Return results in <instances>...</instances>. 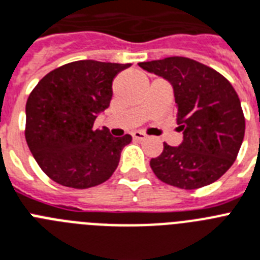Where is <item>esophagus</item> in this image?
I'll return each instance as SVG.
<instances>
[{"label":"esophagus","instance_id":"esophagus-1","mask_svg":"<svg viewBox=\"0 0 260 260\" xmlns=\"http://www.w3.org/2000/svg\"><path fill=\"white\" fill-rule=\"evenodd\" d=\"M132 135H133V138L138 139V141H142V139L146 138V134L142 132H134Z\"/></svg>","mask_w":260,"mask_h":260}]
</instances>
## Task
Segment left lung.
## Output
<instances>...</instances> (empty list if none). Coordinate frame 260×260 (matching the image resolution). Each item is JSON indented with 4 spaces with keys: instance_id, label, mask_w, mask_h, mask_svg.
<instances>
[{
    "instance_id": "obj_1",
    "label": "left lung",
    "mask_w": 260,
    "mask_h": 260,
    "mask_svg": "<svg viewBox=\"0 0 260 260\" xmlns=\"http://www.w3.org/2000/svg\"><path fill=\"white\" fill-rule=\"evenodd\" d=\"M138 65L173 85L178 128L183 132L181 145L164 143L162 154L150 160L156 178L184 190L218 181L237 159L246 127L233 85L214 69L186 57Z\"/></svg>"
}]
</instances>
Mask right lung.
Returning <instances> with one entry per match:
<instances>
[{"label": "right lung", "instance_id": "obj_1", "mask_svg": "<svg viewBox=\"0 0 260 260\" xmlns=\"http://www.w3.org/2000/svg\"><path fill=\"white\" fill-rule=\"evenodd\" d=\"M130 63L83 59L51 70L26 102L25 138L38 166L50 179L89 188L113 175L132 135L113 137L94 121L109 107L113 79Z\"/></svg>", "mask_w": 260, "mask_h": 260}]
</instances>
